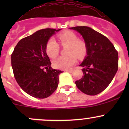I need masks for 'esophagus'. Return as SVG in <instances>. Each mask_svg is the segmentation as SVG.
I'll return each instance as SVG.
<instances>
[{"mask_svg":"<svg viewBox=\"0 0 129 129\" xmlns=\"http://www.w3.org/2000/svg\"><path fill=\"white\" fill-rule=\"evenodd\" d=\"M66 72H69V73H72V72H73V70L72 69H69V70H66Z\"/></svg>","mask_w":129,"mask_h":129,"instance_id":"1","label":"esophagus"}]
</instances>
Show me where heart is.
Returning <instances> with one entry per match:
<instances>
[{"instance_id": "b5f03b06", "label": "heart", "mask_w": 129, "mask_h": 129, "mask_svg": "<svg viewBox=\"0 0 129 129\" xmlns=\"http://www.w3.org/2000/svg\"><path fill=\"white\" fill-rule=\"evenodd\" d=\"M58 40L62 47H67L66 57H60L53 61V66L58 69L67 70L76 63L78 58H83L87 54V47L85 42L79 40L77 35L71 31L60 34ZM60 47L54 39H50L47 42L45 51L50 58H54L59 53Z\"/></svg>"}]
</instances>
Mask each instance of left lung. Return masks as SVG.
<instances>
[{
	"instance_id": "left-lung-1",
	"label": "left lung",
	"mask_w": 129,
	"mask_h": 129,
	"mask_svg": "<svg viewBox=\"0 0 129 129\" xmlns=\"http://www.w3.org/2000/svg\"><path fill=\"white\" fill-rule=\"evenodd\" d=\"M82 35L87 47V55L79 66L82 77L75 81L83 93L95 95L110 84L118 70L119 55L112 43L104 35L86 26L71 27Z\"/></svg>"
}]
</instances>
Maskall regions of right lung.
Listing matches in <instances>:
<instances>
[{
  "mask_svg": "<svg viewBox=\"0 0 129 129\" xmlns=\"http://www.w3.org/2000/svg\"><path fill=\"white\" fill-rule=\"evenodd\" d=\"M60 30L44 28L23 38L11 55L17 82L24 92L36 98L49 97L58 87L62 71L52 68L45 46L50 37Z\"/></svg>",
  "mask_w": 129,
  "mask_h": 129,
  "instance_id": "right-lung-1",
  "label": "right lung"
}]
</instances>
